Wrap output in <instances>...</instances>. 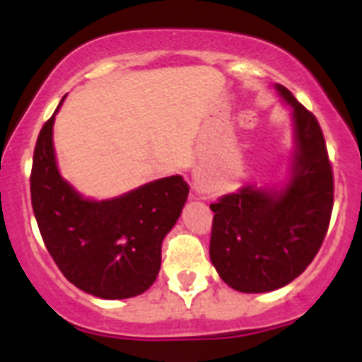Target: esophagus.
<instances>
[{"mask_svg":"<svg viewBox=\"0 0 362 362\" xmlns=\"http://www.w3.org/2000/svg\"><path fill=\"white\" fill-rule=\"evenodd\" d=\"M196 191L202 192V194H203V192H206V191H204V189H203V185L199 184V182H196Z\"/></svg>","mask_w":362,"mask_h":362,"instance_id":"34e87169","label":"esophagus"}]
</instances>
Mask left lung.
<instances>
[{"instance_id": "left-lung-1", "label": "left lung", "mask_w": 362, "mask_h": 362, "mask_svg": "<svg viewBox=\"0 0 362 362\" xmlns=\"http://www.w3.org/2000/svg\"><path fill=\"white\" fill-rule=\"evenodd\" d=\"M291 107L293 148L284 180L245 184L211 203L210 259L240 293H269L291 284L313 261L333 210V170L319 122L280 83Z\"/></svg>"}]
</instances>
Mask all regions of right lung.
Here are the masks:
<instances>
[{"mask_svg": "<svg viewBox=\"0 0 362 362\" xmlns=\"http://www.w3.org/2000/svg\"><path fill=\"white\" fill-rule=\"evenodd\" d=\"M64 98L40 131L33 158L31 203L40 233L80 291L101 299L134 298L158 279L160 245L180 217L189 185L173 175L115 198H86L57 168L54 122Z\"/></svg>", "mask_w": 362, "mask_h": 362, "instance_id": "1", "label": "right lung"}]
</instances>
